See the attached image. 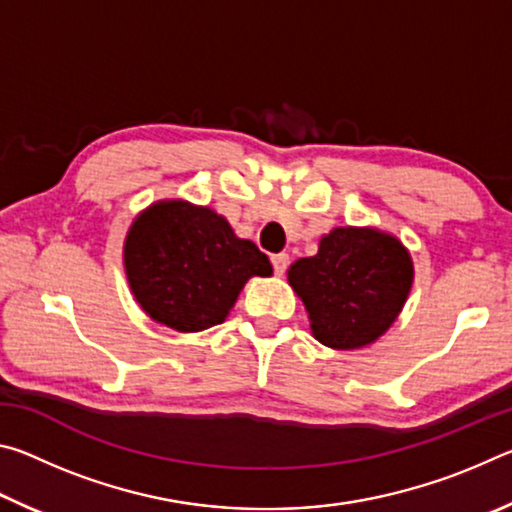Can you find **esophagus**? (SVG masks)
<instances>
[{"instance_id":"esophagus-1","label":"esophagus","mask_w":512,"mask_h":512,"mask_svg":"<svg viewBox=\"0 0 512 512\" xmlns=\"http://www.w3.org/2000/svg\"><path fill=\"white\" fill-rule=\"evenodd\" d=\"M271 264H273L275 275H282L289 268V255L287 253H277V255L271 257Z\"/></svg>"}]
</instances>
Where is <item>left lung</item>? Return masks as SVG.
<instances>
[{"label":"left lung","mask_w":512,"mask_h":512,"mask_svg":"<svg viewBox=\"0 0 512 512\" xmlns=\"http://www.w3.org/2000/svg\"><path fill=\"white\" fill-rule=\"evenodd\" d=\"M413 282L406 248L368 228H334L314 257L289 268V284L305 302L316 339L334 350L368 345L400 314Z\"/></svg>","instance_id":"left-lung-1"}]
</instances>
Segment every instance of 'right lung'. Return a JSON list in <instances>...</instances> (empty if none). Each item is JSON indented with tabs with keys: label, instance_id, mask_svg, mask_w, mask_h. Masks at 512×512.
Instances as JSON below:
<instances>
[{
	"label": "right lung",
	"instance_id": "1",
	"mask_svg": "<svg viewBox=\"0 0 512 512\" xmlns=\"http://www.w3.org/2000/svg\"><path fill=\"white\" fill-rule=\"evenodd\" d=\"M126 275L153 320L178 332L223 323L248 277L271 275L268 257L230 223L185 201L151 205L131 225Z\"/></svg>",
	"mask_w": 512,
	"mask_h": 512
}]
</instances>
